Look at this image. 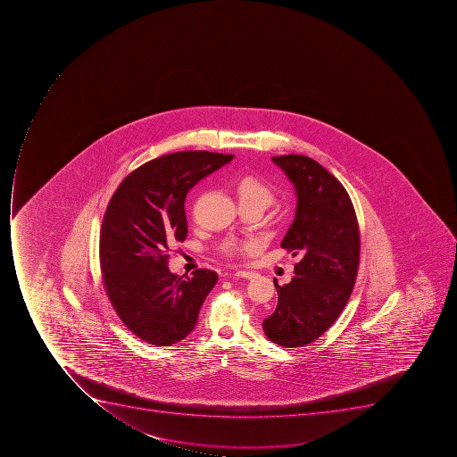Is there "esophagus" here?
<instances>
[{
  "label": "esophagus",
  "instance_id": "obj_1",
  "mask_svg": "<svg viewBox=\"0 0 457 457\" xmlns=\"http://www.w3.org/2000/svg\"><path fill=\"white\" fill-rule=\"evenodd\" d=\"M234 276L241 277V278H247V280H250V278L254 277V273H253V271H247V270H238V271L234 273Z\"/></svg>",
  "mask_w": 457,
  "mask_h": 457
}]
</instances>
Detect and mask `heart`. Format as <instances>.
I'll return each instance as SVG.
<instances>
[{
    "instance_id": "b5f03b06",
    "label": "heart",
    "mask_w": 457,
    "mask_h": 457,
    "mask_svg": "<svg viewBox=\"0 0 457 457\" xmlns=\"http://www.w3.org/2000/svg\"><path fill=\"white\" fill-rule=\"evenodd\" d=\"M238 202L255 203L266 207L273 200V187L257 174H245L236 184ZM233 250H241L245 245H234Z\"/></svg>"
}]
</instances>
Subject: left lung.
<instances>
[{
	"label": "left lung",
	"mask_w": 457,
	"mask_h": 457,
	"mask_svg": "<svg viewBox=\"0 0 457 457\" xmlns=\"http://www.w3.org/2000/svg\"><path fill=\"white\" fill-rule=\"evenodd\" d=\"M295 186V216L281 247L302 260L290 283L276 286L278 302L262 330L276 345L303 347L337 320L356 283L360 233L343 184L306 155L271 157Z\"/></svg>",
	"instance_id": "1"
}]
</instances>
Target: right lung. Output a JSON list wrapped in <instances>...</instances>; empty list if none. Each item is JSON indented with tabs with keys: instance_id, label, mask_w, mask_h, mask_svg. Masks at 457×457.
Instances as JSON below:
<instances>
[{
	"instance_id": "obj_1",
	"label": "right lung",
	"mask_w": 457,
	"mask_h": 457,
	"mask_svg": "<svg viewBox=\"0 0 457 457\" xmlns=\"http://www.w3.org/2000/svg\"><path fill=\"white\" fill-rule=\"evenodd\" d=\"M233 157L210 151L162 155L129 173L108 203L100 234L103 284L122 323L148 345L187 337L219 280L205 269L177 276L167 262L170 245L187 237L188 191Z\"/></svg>"
}]
</instances>
